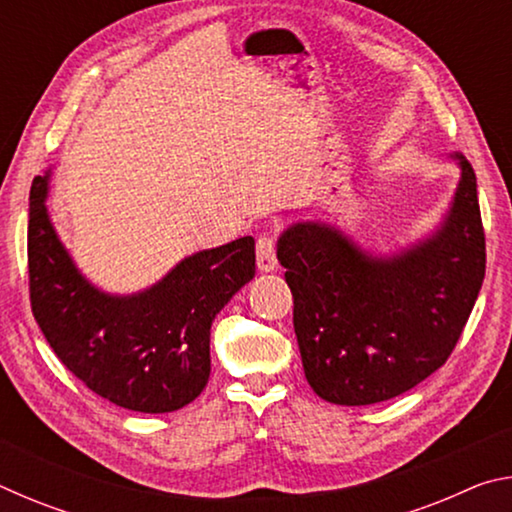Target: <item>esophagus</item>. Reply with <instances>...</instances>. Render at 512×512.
Masks as SVG:
<instances>
[{"label":"esophagus","instance_id":"34e87169","mask_svg":"<svg viewBox=\"0 0 512 512\" xmlns=\"http://www.w3.org/2000/svg\"><path fill=\"white\" fill-rule=\"evenodd\" d=\"M257 266L259 271H275L277 268V257H275V237L262 235L257 239Z\"/></svg>","mask_w":512,"mask_h":512}]
</instances>
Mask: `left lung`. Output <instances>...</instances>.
Returning <instances> with one entry per match:
<instances>
[{
    "instance_id": "8db88e82",
    "label": "left lung",
    "mask_w": 512,
    "mask_h": 512,
    "mask_svg": "<svg viewBox=\"0 0 512 512\" xmlns=\"http://www.w3.org/2000/svg\"><path fill=\"white\" fill-rule=\"evenodd\" d=\"M431 239L372 257L325 223H296L277 241L293 293L305 377L323 400H391L449 359L485 275V235L472 164Z\"/></svg>"
}]
</instances>
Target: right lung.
<instances>
[{
	"instance_id": "add662e5",
	"label": "right lung",
	"mask_w": 512,
	"mask_h": 512,
	"mask_svg": "<svg viewBox=\"0 0 512 512\" xmlns=\"http://www.w3.org/2000/svg\"><path fill=\"white\" fill-rule=\"evenodd\" d=\"M47 176L29 198V296L36 323L63 366L128 411L169 413L210 379L214 316L255 275V239L187 257L149 291L117 298L76 271L49 221Z\"/></svg>"
}]
</instances>
